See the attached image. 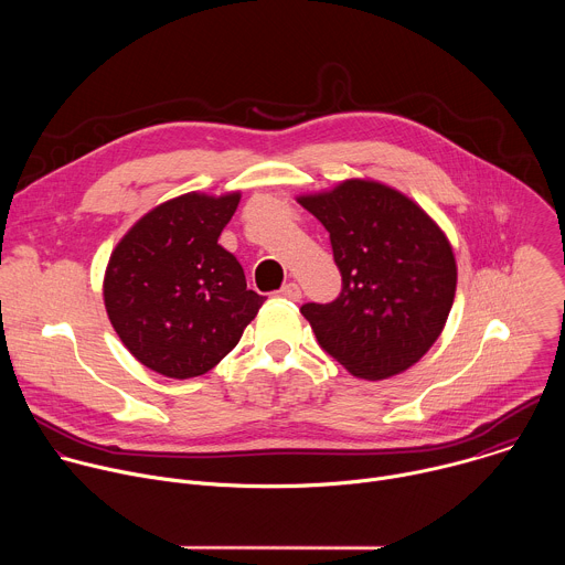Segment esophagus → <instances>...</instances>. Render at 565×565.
<instances>
[{"mask_svg": "<svg viewBox=\"0 0 565 565\" xmlns=\"http://www.w3.org/2000/svg\"><path fill=\"white\" fill-rule=\"evenodd\" d=\"M279 295H281L284 299H290V301H299V299H301V288H299L295 281H290V284H286V286H281Z\"/></svg>", "mask_w": 565, "mask_h": 565, "instance_id": "1", "label": "esophagus"}]
</instances>
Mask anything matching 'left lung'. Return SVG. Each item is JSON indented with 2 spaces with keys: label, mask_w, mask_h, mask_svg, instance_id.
<instances>
[{
  "label": "left lung",
  "mask_w": 565,
  "mask_h": 565,
  "mask_svg": "<svg viewBox=\"0 0 565 565\" xmlns=\"http://www.w3.org/2000/svg\"><path fill=\"white\" fill-rule=\"evenodd\" d=\"M331 234L342 292L301 315L331 358L362 380L407 371L438 340L456 295L445 232L397 190L351 179L297 199Z\"/></svg>",
  "instance_id": "1"
}]
</instances>
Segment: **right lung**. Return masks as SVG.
Returning a JSON list of instances; mask_svg holds the SVG:
<instances>
[{
  "mask_svg": "<svg viewBox=\"0 0 565 565\" xmlns=\"http://www.w3.org/2000/svg\"><path fill=\"white\" fill-rule=\"evenodd\" d=\"M238 199L190 192L160 203L111 253L109 321L129 353L160 375L188 380L214 369L266 301L218 246Z\"/></svg>",
  "mask_w": 565,
  "mask_h": 565,
  "instance_id": "obj_1",
  "label": "right lung"
}]
</instances>
